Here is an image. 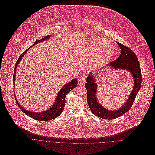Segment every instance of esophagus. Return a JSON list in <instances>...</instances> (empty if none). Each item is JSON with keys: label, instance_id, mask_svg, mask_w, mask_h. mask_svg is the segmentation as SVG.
Masks as SVG:
<instances>
[{"label": "esophagus", "instance_id": "34e87169", "mask_svg": "<svg viewBox=\"0 0 155 155\" xmlns=\"http://www.w3.org/2000/svg\"><path fill=\"white\" fill-rule=\"evenodd\" d=\"M87 79V76L85 74H82L80 76L79 79V82L81 84H84L85 83V81Z\"/></svg>", "mask_w": 155, "mask_h": 155}]
</instances>
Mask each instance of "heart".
Wrapping results in <instances>:
<instances>
[{"mask_svg": "<svg viewBox=\"0 0 155 155\" xmlns=\"http://www.w3.org/2000/svg\"><path fill=\"white\" fill-rule=\"evenodd\" d=\"M89 52L94 55L93 61L95 63H103L110 58L113 54V48L110 45L103 39L92 40L88 47Z\"/></svg>", "mask_w": 155, "mask_h": 155, "instance_id": "1", "label": "heart"}]
</instances>
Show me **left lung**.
<instances>
[{"instance_id":"8db88e82","label":"left lung","mask_w":155,"mask_h":155,"mask_svg":"<svg viewBox=\"0 0 155 155\" xmlns=\"http://www.w3.org/2000/svg\"><path fill=\"white\" fill-rule=\"evenodd\" d=\"M116 43L121 49L120 55L116 60L111 61L108 65L112 69L119 68L128 70L133 74L134 80L132 92L125 104L120 109L112 111L109 110L101 106L97 99V84L92 73L88 76L85 84L87 92V101L90 110L94 115L98 117L108 120L114 119L130 110L136 95L141 88L142 79L140 63L135 53L127 46L118 42H116Z\"/></svg>"}]
</instances>
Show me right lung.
Instances as JSON below:
<instances>
[{"mask_svg": "<svg viewBox=\"0 0 155 155\" xmlns=\"http://www.w3.org/2000/svg\"><path fill=\"white\" fill-rule=\"evenodd\" d=\"M50 37L49 35L46 36L44 38H43L42 39H41V40H38L36 41L32 46H31L30 48H31L33 46L36 45L38 43L42 42L45 40L49 39ZM27 50H25L22 54L20 56V57L18 58V59L17 61V63L15 64V68H14V84H15V72H16V70L17 66L18 65V64L20 63V62L21 61V60H22L24 54L25 53H27ZM78 85V80L77 79H73L71 81L69 82L68 84H66L64 87H63V88L60 89V91H59L58 94H57V98L55 100V103H54L53 106L50 107L48 110H45L43 112H31V111L27 110L26 109H24L20 105V104L18 103L17 98L15 97V100L16 101L18 105L19 108L23 111V113H25L27 115H28V116L31 117L33 119H35L36 120H39V121H47V120H52L53 119H55L56 117H57L58 116H59L63 112V111L64 110V105L66 103V96L67 94L70 91H71L73 89L76 88L77 87Z\"/></svg>", "mask_w": 155, "mask_h": 155, "instance_id": "1", "label": "right lung"}]
</instances>
